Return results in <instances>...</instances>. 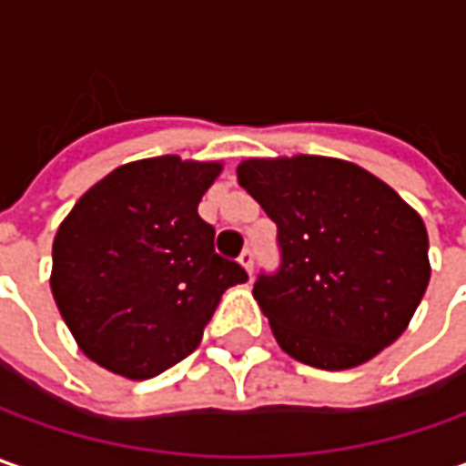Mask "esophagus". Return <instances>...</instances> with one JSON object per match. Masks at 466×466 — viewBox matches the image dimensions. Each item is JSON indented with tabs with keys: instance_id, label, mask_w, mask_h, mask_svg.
<instances>
[{
	"instance_id": "esophagus-1",
	"label": "esophagus",
	"mask_w": 466,
	"mask_h": 466,
	"mask_svg": "<svg viewBox=\"0 0 466 466\" xmlns=\"http://www.w3.org/2000/svg\"><path fill=\"white\" fill-rule=\"evenodd\" d=\"M238 261H241V267L248 272V278H251V272H254V251H251V248H243V254L238 257Z\"/></svg>"
}]
</instances>
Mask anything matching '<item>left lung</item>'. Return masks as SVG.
Wrapping results in <instances>:
<instances>
[{
  "label": "left lung",
  "mask_w": 466,
  "mask_h": 466,
  "mask_svg": "<svg viewBox=\"0 0 466 466\" xmlns=\"http://www.w3.org/2000/svg\"><path fill=\"white\" fill-rule=\"evenodd\" d=\"M241 184L278 223L282 264L254 298L290 358L324 370L368 363L420 306L428 230L366 168L321 155L248 157Z\"/></svg>",
  "instance_id": "left-lung-1"
}]
</instances>
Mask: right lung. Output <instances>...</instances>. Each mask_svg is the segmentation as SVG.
<instances>
[{"instance_id": "1", "label": "right lung", "mask_w": 466, "mask_h": 466, "mask_svg": "<svg viewBox=\"0 0 466 466\" xmlns=\"http://www.w3.org/2000/svg\"><path fill=\"white\" fill-rule=\"evenodd\" d=\"M218 160L145 157L90 187L54 236L51 293L77 348L142 381L194 352L241 264L215 254L197 212Z\"/></svg>"}]
</instances>
